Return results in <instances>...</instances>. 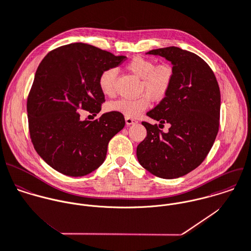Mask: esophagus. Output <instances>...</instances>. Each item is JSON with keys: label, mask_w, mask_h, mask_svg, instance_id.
<instances>
[{"label": "esophagus", "mask_w": 251, "mask_h": 251, "mask_svg": "<svg viewBox=\"0 0 251 251\" xmlns=\"http://www.w3.org/2000/svg\"><path fill=\"white\" fill-rule=\"evenodd\" d=\"M136 123H137V121H136V120L126 117V125H128V126H129V125H134V124H136Z\"/></svg>", "instance_id": "34e87169"}]
</instances>
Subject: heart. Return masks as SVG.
<instances>
[{"label": "heart", "mask_w": 251, "mask_h": 251, "mask_svg": "<svg viewBox=\"0 0 251 251\" xmlns=\"http://www.w3.org/2000/svg\"><path fill=\"white\" fill-rule=\"evenodd\" d=\"M126 69L140 79L139 93L142 95L135 99L122 98L107 105V110L119 112L127 118H135L154 102L163 101L170 91L175 78V69L172 64L162 62L156 64L154 60L142 56L130 59ZM117 71L113 68L104 70L98 79V85L103 94L112 96L115 93Z\"/></svg>", "instance_id": "b5f03b06"}]
</instances>
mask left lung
Wrapping results in <instances>:
<instances>
[{"mask_svg":"<svg viewBox=\"0 0 251 251\" xmlns=\"http://www.w3.org/2000/svg\"><path fill=\"white\" fill-rule=\"evenodd\" d=\"M148 54L169 60L175 78L167 97L147 116L171 125L165 134L157 125L142 122L147 136L137 146L139 164L155 176L173 179L199 167L209 153L219 129L220 89L208 64L199 55L176 47Z\"/></svg>","mask_w":251,"mask_h":251,"instance_id":"8db88e82","label":"left lung"}]
</instances>
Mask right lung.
<instances>
[{
    "label": "right lung",
    "mask_w": 251,
    "mask_h": 251,
    "mask_svg": "<svg viewBox=\"0 0 251 251\" xmlns=\"http://www.w3.org/2000/svg\"><path fill=\"white\" fill-rule=\"evenodd\" d=\"M126 57L75 43L50 51L40 63L27 98L30 138L39 156L68 176H84L100 167L111 138L126 125L109 112L81 121L79 110L98 114L105 101L98 79Z\"/></svg>",
    "instance_id": "1"
}]
</instances>
